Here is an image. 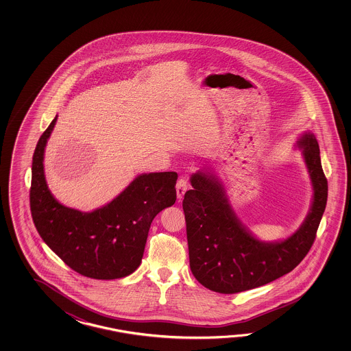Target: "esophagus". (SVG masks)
Returning <instances> with one entry per match:
<instances>
[{"label":"esophagus","mask_w":351,"mask_h":351,"mask_svg":"<svg viewBox=\"0 0 351 351\" xmlns=\"http://www.w3.org/2000/svg\"><path fill=\"white\" fill-rule=\"evenodd\" d=\"M176 189H177V197H178L179 202H180L182 198H183V195L186 193V189H188V182H186V179L184 177H180L177 180Z\"/></svg>","instance_id":"esophagus-1"}]
</instances>
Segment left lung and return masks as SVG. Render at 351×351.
Listing matches in <instances>:
<instances>
[{
    "instance_id": "left-lung-1",
    "label": "left lung",
    "mask_w": 351,
    "mask_h": 351,
    "mask_svg": "<svg viewBox=\"0 0 351 351\" xmlns=\"http://www.w3.org/2000/svg\"><path fill=\"white\" fill-rule=\"evenodd\" d=\"M313 183L311 209L289 239L262 242L247 231L231 208L223 184L212 173L191 177L183 199L189 266L199 284L219 293L260 287L291 272L313 246L328 201V179L313 133L298 141Z\"/></svg>"
}]
</instances>
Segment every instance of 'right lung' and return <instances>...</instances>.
Returning <instances> with one entry per match:
<instances>
[{
  "instance_id": "right-lung-1",
  "label": "right lung",
  "mask_w": 351,
  "mask_h": 351,
  "mask_svg": "<svg viewBox=\"0 0 351 351\" xmlns=\"http://www.w3.org/2000/svg\"><path fill=\"white\" fill-rule=\"evenodd\" d=\"M58 115L38 139L32 157L30 208L47 246L82 276L115 280L142 262L150 224L177 199L176 172L141 174L101 208L80 212L53 198L46 184L44 153Z\"/></svg>"
}]
</instances>
